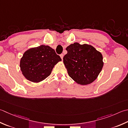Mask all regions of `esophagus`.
I'll return each instance as SVG.
<instances>
[{
  "mask_svg": "<svg viewBox=\"0 0 128 128\" xmlns=\"http://www.w3.org/2000/svg\"><path fill=\"white\" fill-rule=\"evenodd\" d=\"M60 58H61L62 59H63V56H64V54H61L60 55Z\"/></svg>",
  "mask_w": 128,
  "mask_h": 128,
  "instance_id": "obj_1",
  "label": "esophagus"
}]
</instances>
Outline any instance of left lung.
I'll use <instances>...</instances> for the list:
<instances>
[{"mask_svg": "<svg viewBox=\"0 0 128 128\" xmlns=\"http://www.w3.org/2000/svg\"><path fill=\"white\" fill-rule=\"evenodd\" d=\"M63 62L69 76L81 85L90 84L103 66L102 54L90 45L74 42L68 46Z\"/></svg>", "mask_w": 128, "mask_h": 128, "instance_id": "left-lung-1", "label": "left lung"}]
</instances>
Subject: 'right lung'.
I'll return each instance as SVG.
<instances>
[{
  "mask_svg": "<svg viewBox=\"0 0 128 128\" xmlns=\"http://www.w3.org/2000/svg\"><path fill=\"white\" fill-rule=\"evenodd\" d=\"M62 59L53 49L42 46L28 50L20 62L22 74L29 81L38 82L50 76L52 69Z\"/></svg>",
  "mask_w": 128,
  "mask_h": 128,
  "instance_id": "1",
  "label": "right lung"
}]
</instances>
